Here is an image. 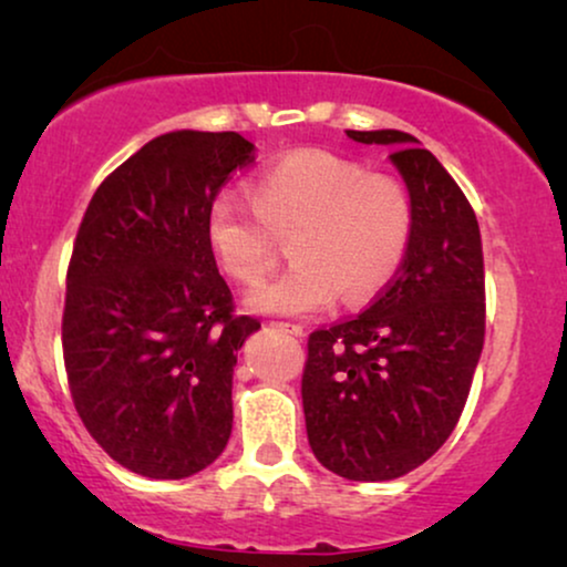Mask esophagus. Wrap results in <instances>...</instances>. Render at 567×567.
Here are the masks:
<instances>
[{"mask_svg": "<svg viewBox=\"0 0 567 567\" xmlns=\"http://www.w3.org/2000/svg\"><path fill=\"white\" fill-rule=\"evenodd\" d=\"M276 328H281L284 332H291V336H297V338L305 336V328H301V324H293V322H276Z\"/></svg>", "mask_w": 567, "mask_h": 567, "instance_id": "esophagus-1", "label": "esophagus"}]
</instances>
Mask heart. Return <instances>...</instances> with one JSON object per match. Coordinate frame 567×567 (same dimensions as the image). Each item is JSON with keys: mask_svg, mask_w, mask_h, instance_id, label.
Returning a JSON list of instances; mask_svg holds the SVG:
<instances>
[{"mask_svg": "<svg viewBox=\"0 0 567 567\" xmlns=\"http://www.w3.org/2000/svg\"><path fill=\"white\" fill-rule=\"evenodd\" d=\"M250 200L221 196L206 216V237L227 276L260 286L291 239L297 260L247 305L262 315H312L340 293L346 305L377 297L398 276L415 229L405 183L367 173L322 150H297L250 181Z\"/></svg>", "mask_w": 567, "mask_h": 567, "instance_id": "heart-1", "label": "heart"}]
</instances>
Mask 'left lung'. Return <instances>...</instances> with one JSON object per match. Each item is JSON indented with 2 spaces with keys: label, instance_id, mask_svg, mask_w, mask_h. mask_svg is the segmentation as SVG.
Instances as JSON below:
<instances>
[{
  "label": "left lung",
  "instance_id": "8db88e82",
  "mask_svg": "<svg viewBox=\"0 0 567 567\" xmlns=\"http://www.w3.org/2000/svg\"><path fill=\"white\" fill-rule=\"evenodd\" d=\"M346 134L394 146L415 229L377 299L309 336L301 402L322 467L379 483L421 467L460 423L485 343L483 239L467 196L415 136Z\"/></svg>",
  "mask_w": 567,
  "mask_h": 567
}]
</instances>
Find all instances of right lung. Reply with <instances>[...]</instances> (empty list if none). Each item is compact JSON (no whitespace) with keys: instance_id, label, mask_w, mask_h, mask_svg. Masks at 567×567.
Listing matches in <instances>:
<instances>
[{"instance_id":"add662e5","label":"right lung","mask_w":567,"mask_h":567,"mask_svg":"<svg viewBox=\"0 0 567 567\" xmlns=\"http://www.w3.org/2000/svg\"><path fill=\"white\" fill-rule=\"evenodd\" d=\"M255 144L173 131L100 183L66 268L61 346L90 436L136 475L206 470L231 433V377L260 328L235 312L206 237L208 208Z\"/></svg>"}]
</instances>
